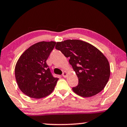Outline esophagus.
<instances>
[{
    "label": "esophagus",
    "mask_w": 127,
    "mask_h": 127,
    "mask_svg": "<svg viewBox=\"0 0 127 127\" xmlns=\"http://www.w3.org/2000/svg\"><path fill=\"white\" fill-rule=\"evenodd\" d=\"M66 75H67L66 72V71H64V72H63V73H62V76H63V77H64V78H65L66 76Z\"/></svg>",
    "instance_id": "1"
}]
</instances>
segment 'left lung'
<instances>
[{
  "mask_svg": "<svg viewBox=\"0 0 127 127\" xmlns=\"http://www.w3.org/2000/svg\"><path fill=\"white\" fill-rule=\"evenodd\" d=\"M55 48L69 58L78 78V85L72 88L76 94L90 97L104 88L110 76V66L101 51L87 42L74 39L57 42Z\"/></svg>",
  "mask_w": 127,
  "mask_h": 127,
  "instance_id": "1",
  "label": "left lung"
}]
</instances>
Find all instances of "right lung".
Here are the masks:
<instances>
[{
    "label": "right lung",
    "instance_id": "add662e5",
    "mask_svg": "<svg viewBox=\"0 0 127 127\" xmlns=\"http://www.w3.org/2000/svg\"><path fill=\"white\" fill-rule=\"evenodd\" d=\"M56 42H40L20 56L15 66V78L20 90L33 98H43L53 91L58 80L54 77L46 60Z\"/></svg>",
    "mask_w": 127,
    "mask_h": 127
}]
</instances>
